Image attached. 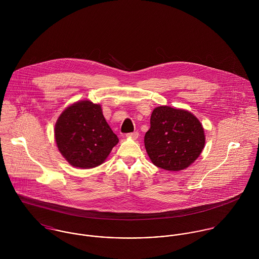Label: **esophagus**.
Segmentation results:
<instances>
[{
  "instance_id": "1",
  "label": "esophagus",
  "mask_w": 259,
  "mask_h": 259,
  "mask_svg": "<svg viewBox=\"0 0 259 259\" xmlns=\"http://www.w3.org/2000/svg\"><path fill=\"white\" fill-rule=\"evenodd\" d=\"M127 138H131V139H133V140H137L138 138H139V133H132V134H128L127 135Z\"/></svg>"
}]
</instances>
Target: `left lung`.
I'll return each instance as SVG.
<instances>
[{
  "label": "left lung",
  "instance_id": "8db88e82",
  "mask_svg": "<svg viewBox=\"0 0 259 259\" xmlns=\"http://www.w3.org/2000/svg\"><path fill=\"white\" fill-rule=\"evenodd\" d=\"M204 144L202 124L191 112L167 106L152 111L145 147L154 165L165 170H183L195 161Z\"/></svg>",
  "mask_w": 259,
  "mask_h": 259
}]
</instances>
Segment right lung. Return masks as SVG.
Here are the masks:
<instances>
[{"label":"right lung","mask_w":259,"mask_h":259,"mask_svg":"<svg viewBox=\"0 0 259 259\" xmlns=\"http://www.w3.org/2000/svg\"><path fill=\"white\" fill-rule=\"evenodd\" d=\"M55 139L63 156L78 168L102 164L118 143L101 105L90 101L74 103L61 113L55 125Z\"/></svg>","instance_id":"obj_1"}]
</instances>
